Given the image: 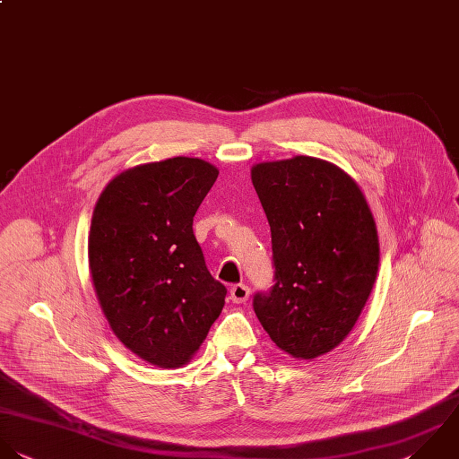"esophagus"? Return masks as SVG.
Listing matches in <instances>:
<instances>
[{
  "mask_svg": "<svg viewBox=\"0 0 459 459\" xmlns=\"http://www.w3.org/2000/svg\"><path fill=\"white\" fill-rule=\"evenodd\" d=\"M248 297H250V290H248L247 284H234V286L230 288V299H232V302L243 304V302L248 300Z\"/></svg>",
  "mask_w": 459,
  "mask_h": 459,
  "instance_id": "34e87169",
  "label": "esophagus"
}]
</instances>
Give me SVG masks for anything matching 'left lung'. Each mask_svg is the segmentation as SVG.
I'll return each mask as SVG.
<instances>
[{"label": "left lung", "instance_id": "obj_1", "mask_svg": "<svg viewBox=\"0 0 459 459\" xmlns=\"http://www.w3.org/2000/svg\"><path fill=\"white\" fill-rule=\"evenodd\" d=\"M252 184L272 230L275 284L254 311L284 352L315 359L356 325L377 277L379 238L356 180L307 155L261 162Z\"/></svg>", "mask_w": 459, "mask_h": 459}]
</instances>
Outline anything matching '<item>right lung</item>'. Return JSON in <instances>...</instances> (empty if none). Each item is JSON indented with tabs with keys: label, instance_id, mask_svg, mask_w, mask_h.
I'll use <instances>...</instances> for the list:
<instances>
[{
	"label": "right lung",
	"instance_id": "obj_1",
	"mask_svg": "<svg viewBox=\"0 0 459 459\" xmlns=\"http://www.w3.org/2000/svg\"><path fill=\"white\" fill-rule=\"evenodd\" d=\"M218 168L191 157L141 164L100 195L89 232V268L117 340L141 359L186 365L225 306L227 288L207 270L193 218Z\"/></svg>",
	"mask_w": 459,
	"mask_h": 459
}]
</instances>
